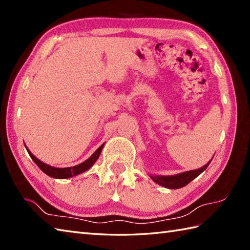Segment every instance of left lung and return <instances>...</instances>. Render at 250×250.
Listing matches in <instances>:
<instances>
[{
  "mask_svg": "<svg viewBox=\"0 0 250 250\" xmlns=\"http://www.w3.org/2000/svg\"><path fill=\"white\" fill-rule=\"evenodd\" d=\"M211 160H213V158H211ZM210 161L208 163H206L204 167H202L198 169H192V171H187V172H183L175 175H167V176H164V175L149 174V176L153 182L162 186L164 188L179 189V188L185 187L186 185H188L190 182H192L195 177H198L201 173H203L206 169V167H208Z\"/></svg>",
  "mask_w": 250,
  "mask_h": 250,
  "instance_id": "8db88e82",
  "label": "left lung"
}]
</instances>
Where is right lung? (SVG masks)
Returning a JSON list of instances; mask_svg holds the SVG:
<instances>
[{"mask_svg":"<svg viewBox=\"0 0 250 250\" xmlns=\"http://www.w3.org/2000/svg\"><path fill=\"white\" fill-rule=\"evenodd\" d=\"M24 146L26 148V151H28L30 157L32 158V160L35 162L36 166L39 167L46 175H48V176L52 178H57V179H66L88 171V169L91 167L95 162H97V160L101 155V151L103 149L104 144L101 145L98 149L92 153V156L88 158L86 161H83V163L77 164V166L71 167H55L49 166V164H46L43 161H41L40 159H37L33 153L29 150V148L26 147V145Z\"/></svg>","mask_w":250,"mask_h":250,"instance_id":"right-lung-1","label":"right lung"}]
</instances>
